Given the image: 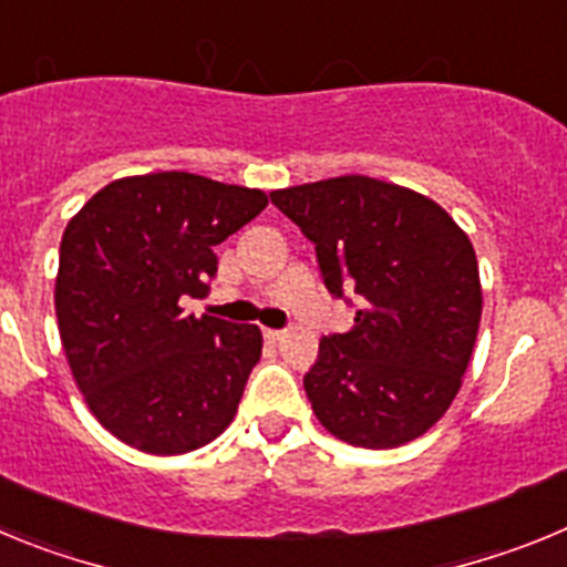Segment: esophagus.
<instances>
[{
    "label": "esophagus",
    "instance_id": "obj_1",
    "mask_svg": "<svg viewBox=\"0 0 567 567\" xmlns=\"http://www.w3.org/2000/svg\"><path fill=\"white\" fill-rule=\"evenodd\" d=\"M284 329H264V338L269 340V343H278V340H284Z\"/></svg>",
    "mask_w": 567,
    "mask_h": 567
}]
</instances>
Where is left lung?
<instances>
[{
  "label": "left lung",
  "mask_w": 567,
  "mask_h": 567,
  "mask_svg": "<svg viewBox=\"0 0 567 567\" xmlns=\"http://www.w3.org/2000/svg\"><path fill=\"white\" fill-rule=\"evenodd\" d=\"M269 198L315 244L329 295L358 309L303 374L320 423L363 449L429 432L460 392L483 315L468 235L432 198L369 175Z\"/></svg>",
  "instance_id": "left-lung-1"
}]
</instances>
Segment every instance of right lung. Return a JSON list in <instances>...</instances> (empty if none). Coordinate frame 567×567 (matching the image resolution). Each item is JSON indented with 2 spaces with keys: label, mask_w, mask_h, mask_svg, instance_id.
<instances>
[{
  "label": "right lung",
  "mask_w": 567,
  "mask_h": 567,
  "mask_svg": "<svg viewBox=\"0 0 567 567\" xmlns=\"http://www.w3.org/2000/svg\"><path fill=\"white\" fill-rule=\"evenodd\" d=\"M260 189L150 173L99 189L59 249L56 318L90 412L147 454L202 449L233 423L260 329L182 309L218 272L215 247L267 207Z\"/></svg>",
  "instance_id": "right-lung-1"
}]
</instances>
